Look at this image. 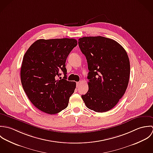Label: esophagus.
<instances>
[{
    "mask_svg": "<svg viewBox=\"0 0 153 153\" xmlns=\"http://www.w3.org/2000/svg\"><path fill=\"white\" fill-rule=\"evenodd\" d=\"M80 82H77L76 83V86H77V88H79V86H80Z\"/></svg>",
    "mask_w": 153,
    "mask_h": 153,
    "instance_id": "obj_1",
    "label": "esophagus"
}]
</instances>
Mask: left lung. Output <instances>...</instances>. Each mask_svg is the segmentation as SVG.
Segmentation results:
<instances>
[{
  "instance_id": "obj_1",
  "label": "left lung",
  "mask_w": 153,
  "mask_h": 153,
  "mask_svg": "<svg viewBox=\"0 0 153 153\" xmlns=\"http://www.w3.org/2000/svg\"><path fill=\"white\" fill-rule=\"evenodd\" d=\"M89 72V90L82 97L88 108L96 112L112 109L128 87L130 63L122 46L114 39L101 36L79 39Z\"/></svg>"
}]
</instances>
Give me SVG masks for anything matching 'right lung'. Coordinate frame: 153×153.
Wrapping results in <instances>:
<instances>
[{
	"label": "right lung",
	"mask_w": 153,
	"mask_h": 153,
	"mask_svg": "<svg viewBox=\"0 0 153 153\" xmlns=\"http://www.w3.org/2000/svg\"><path fill=\"white\" fill-rule=\"evenodd\" d=\"M77 45L73 38L41 39L25 53L21 80L28 99L39 110L52 115L67 107L76 84L66 80L65 61ZM61 72L64 73L63 79H57Z\"/></svg>",
	"instance_id": "add662e5"
}]
</instances>
